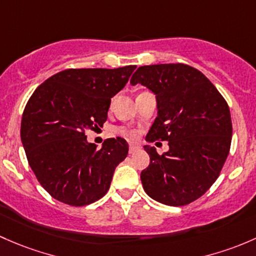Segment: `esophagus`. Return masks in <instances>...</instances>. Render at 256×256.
I'll return each mask as SVG.
<instances>
[{
	"instance_id": "esophagus-1",
	"label": "esophagus",
	"mask_w": 256,
	"mask_h": 256,
	"mask_svg": "<svg viewBox=\"0 0 256 256\" xmlns=\"http://www.w3.org/2000/svg\"><path fill=\"white\" fill-rule=\"evenodd\" d=\"M138 150H139V146H129V154H133V152H138Z\"/></svg>"
}]
</instances>
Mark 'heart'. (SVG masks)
<instances>
[{"instance_id": "obj_1", "label": "heart", "mask_w": 256, "mask_h": 256, "mask_svg": "<svg viewBox=\"0 0 256 256\" xmlns=\"http://www.w3.org/2000/svg\"><path fill=\"white\" fill-rule=\"evenodd\" d=\"M122 133L124 134L126 136H127V138H129V139H134L136 136V132H133V130H127V129H122Z\"/></svg>"}]
</instances>
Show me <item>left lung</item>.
<instances>
[{
    "instance_id": "8db88e82",
    "label": "left lung",
    "mask_w": 256,
    "mask_h": 256,
    "mask_svg": "<svg viewBox=\"0 0 256 256\" xmlns=\"http://www.w3.org/2000/svg\"><path fill=\"white\" fill-rule=\"evenodd\" d=\"M130 84L156 97L158 117L146 139L168 142L162 155L144 146L150 156L140 174L144 191L168 206L191 204L214 184L229 154L233 129L226 100L201 71L185 64L140 66Z\"/></svg>"
}]
</instances>
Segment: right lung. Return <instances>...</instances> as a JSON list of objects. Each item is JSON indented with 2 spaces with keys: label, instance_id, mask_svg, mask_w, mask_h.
Instances as JSON below:
<instances>
[{
  "label": "right lung",
  "instance_id": "add662e5",
  "mask_svg": "<svg viewBox=\"0 0 256 256\" xmlns=\"http://www.w3.org/2000/svg\"><path fill=\"white\" fill-rule=\"evenodd\" d=\"M136 68L60 71L39 85L26 104L23 148L39 184L58 201L86 206L108 191L116 168L127 158L128 143L117 136L97 149L85 133L104 126L110 98Z\"/></svg>",
  "mask_w": 256,
  "mask_h": 256
}]
</instances>
